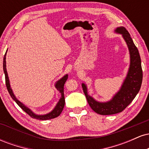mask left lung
<instances>
[{"label": "left lung", "instance_id": "8db88e82", "mask_svg": "<svg viewBox=\"0 0 149 149\" xmlns=\"http://www.w3.org/2000/svg\"><path fill=\"white\" fill-rule=\"evenodd\" d=\"M114 32L122 36L130 52L129 69L120 90L109 101L99 102L89 95L87 85L82 83V88L89 105L94 111L100 115H112L123 111L137 95L142 83L141 58L130 35L123 26L117 27Z\"/></svg>", "mask_w": 149, "mask_h": 149}]
</instances>
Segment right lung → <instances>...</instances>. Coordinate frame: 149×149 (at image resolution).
I'll use <instances>...</instances> for the list:
<instances>
[{"label": "right lung", "instance_id": "add662e5", "mask_svg": "<svg viewBox=\"0 0 149 149\" xmlns=\"http://www.w3.org/2000/svg\"><path fill=\"white\" fill-rule=\"evenodd\" d=\"M8 52V49L6 50V54L4 55V58H3V71H4L5 76H6V87L8 89V92H9L10 95L11 96L13 100L18 104V106L19 107H21L24 111L27 114H29L31 117L33 118L38 119V120H49L54 118L57 117L61 114V113L62 112L63 109L64 107L65 104V99H64V86L65 83H66V80L68 79V74L64 75L62 78H61L60 79L58 80L57 82L54 84V86L57 90L60 92L61 94V97L59 99V102H57V104H56L55 107L50 112H49L48 113L43 114V115H38V114H36L35 113H33L31 110L24 105L23 103H22L17 98L16 96L15 95L14 92H13V90H12L11 86H10V80L9 77H8V72H7V69H6V54Z\"/></svg>", "mask_w": 149, "mask_h": 149}]
</instances>
